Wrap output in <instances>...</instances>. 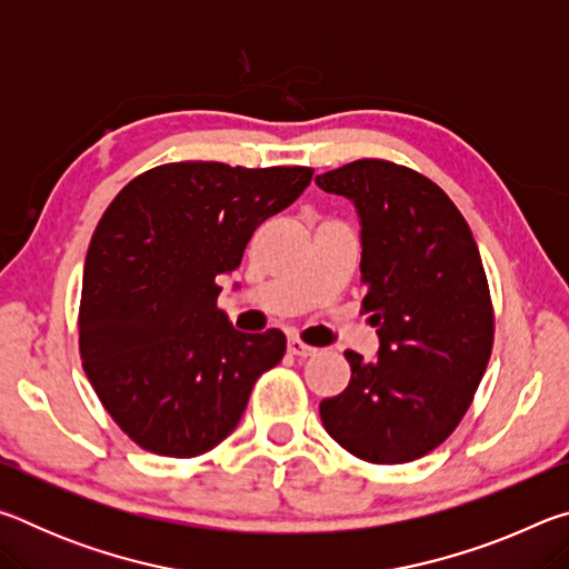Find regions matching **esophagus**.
<instances>
[{
  "label": "esophagus",
  "mask_w": 569,
  "mask_h": 569,
  "mask_svg": "<svg viewBox=\"0 0 569 569\" xmlns=\"http://www.w3.org/2000/svg\"><path fill=\"white\" fill-rule=\"evenodd\" d=\"M316 351H319V349H313V346L303 343L301 339H291V341H288V353L301 356V359H308V356H316Z\"/></svg>",
  "instance_id": "34e87169"
}]
</instances>
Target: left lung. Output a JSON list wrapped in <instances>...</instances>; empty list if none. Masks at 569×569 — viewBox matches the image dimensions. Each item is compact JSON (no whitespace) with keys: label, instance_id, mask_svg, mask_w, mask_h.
Here are the masks:
<instances>
[{"label":"left lung","instance_id":"8db88e82","mask_svg":"<svg viewBox=\"0 0 569 569\" xmlns=\"http://www.w3.org/2000/svg\"><path fill=\"white\" fill-rule=\"evenodd\" d=\"M361 220V308L379 353L346 351L351 381L321 401V421L353 457L403 465L437 449L485 377L495 313L479 248L437 182L389 160H356L316 176Z\"/></svg>","mask_w":569,"mask_h":569}]
</instances>
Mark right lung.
Instances as JSON below:
<instances>
[{"instance_id": "add662e5", "label": "right lung", "mask_w": 569, "mask_h": 569, "mask_svg": "<svg viewBox=\"0 0 569 569\" xmlns=\"http://www.w3.org/2000/svg\"><path fill=\"white\" fill-rule=\"evenodd\" d=\"M311 168L170 162L124 186L94 228L82 273L80 356L134 445L198 457L238 427L253 383L283 359L278 329L243 333L216 278L253 230L311 182Z\"/></svg>"}]
</instances>
